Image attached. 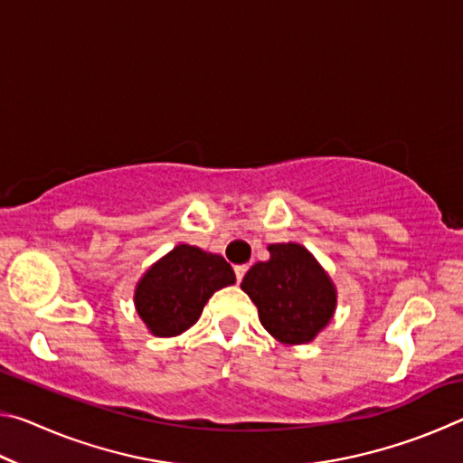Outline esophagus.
Returning <instances> with one entry per match:
<instances>
[{
    "instance_id": "1",
    "label": "esophagus",
    "mask_w": 463,
    "mask_h": 463,
    "mask_svg": "<svg viewBox=\"0 0 463 463\" xmlns=\"http://www.w3.org/2000/svg\"><path fill=\"white\" fill-rule=\"evenodd\" d=\"M245 273H247V265H237V268H234V276H237V281L245 278Z\"/></svg>"
}]
</instances>
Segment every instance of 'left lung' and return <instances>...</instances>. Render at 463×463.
I'll return each instance as SVG.
<instances>
[{
	"label": "left lung",
	"mask_w": 463,
	"mask_h": 463,
	"mask_svg": "<svg viewBox=\"0 0 463 463\" xmlns=\"http://www.w3.org/2000/svg\"><path fill=\"white\" fill-rule=\"evenodd\" d=\"M268 250L269 260L255 263L242 278V292L255 302L261 325L273 339L310 343L335 315V284L307 247L276 242Z\"/></svg>",
	"instance_id": "1"
}]
</instances>
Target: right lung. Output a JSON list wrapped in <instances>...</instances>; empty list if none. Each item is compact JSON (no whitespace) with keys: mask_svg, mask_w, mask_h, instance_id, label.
<instances>
[{"mask_svg":"<svg viewBox=\"0 0 463 463\" xmlns=\"http://www.w3.org/2000/svg\"><path fill=\"white\" fill-rule=\"evenodd\" d=\"M234 281V271L224 257L177 245L138 279L135 307L155 336H175L198 323L216 289Z\"/></svg>","mask_w":463,"mask_h":463,"instance_id":"right-lung-1","label":"right lung"}]
</instances>
